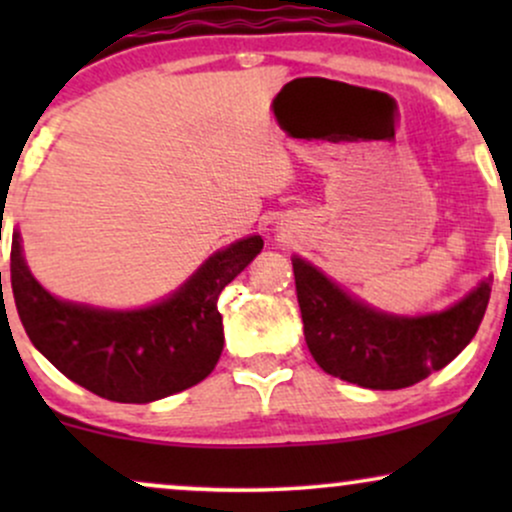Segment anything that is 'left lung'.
<instances>
[{"mask_svg": "<svg viewBox=\"0 0 512 512\" xmlns=\"http://www.w3.org/2000/svg\"><path fill=\"white\" fill-rule=\"evenodd\" d=\"M305 342L325 373L370 390H402L445 368L477 334L491 279L445 313L395 317L354 301L293 257Z\"/></svg>", "mask_w": 512, "mask_h": 512, "instance_id": "1", "label": "left lung"}]
</instances>
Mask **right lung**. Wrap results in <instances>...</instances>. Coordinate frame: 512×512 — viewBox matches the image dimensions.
I'll return each mask as SVG.
<instances>
[{
    "instance_id": "right-lung-1",
    "label": "right lung",
    "mask_w": 512,
    "mask_h": 512,
    "mask_svg": "<svg viewBox=\"0 0 512 512\" xmlns=\"http://www.w3.org/2000/svg\"><path fill=\"white\" fill-rule=\"evenodd\" d=\"M262 245L260 236L238 240L163 303L113 313L50 296L28 272L14 233L11 291L26 334L60 373L98 397L144 404L202 383L214 370L223 349L219 293Z\"/></svg>"
}]
</instances>
